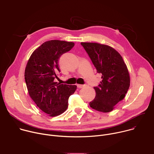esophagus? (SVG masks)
<instances>
[{"mask_svg":"<svg viewBox=\"0 0 154 154\" xmlns=\"http://www.w3.org/2000/svg\"><path fill=\"white\" fill-rule=\"evenodd\" d=\"M77 87L79 88H83L85 86L84 85H80V84L77 85Z\"/></svg>","mask_w":154,"mask_h":154,"instance_id":"obj_1","label":"esophagus"}]
</instances>
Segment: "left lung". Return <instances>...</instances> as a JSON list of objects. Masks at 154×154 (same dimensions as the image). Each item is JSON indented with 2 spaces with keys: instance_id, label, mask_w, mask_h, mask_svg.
Masks as SVG:
<instances>
[{
  "instance_id": "obj_1",
  "label": "left lung",
  "mask_w": 154,
  "mask_h": 154,
  "mask_svg": "<svg viewBox=\"0 0 154 154\" xmlns=\"http://www.w3.org/2000/svg\"><path fill=\"white\" fill-rule=\"evenodd\" d=\"M102 80L94 86L95 99L90 106L104 113L112 111L124 99L130 86V76L122 57L113 48L94 42H81Z\"/></svg>"
}]
</instances>
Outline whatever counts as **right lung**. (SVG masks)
I'll list each match as a JSON object with an SVG mask.
<instances>
[{
  "label": "right lung",
  "instance_id": "1",
  "mask_svg": "<svg viewBox=\"0 0 154 154\" xmlns=\"http://www.w3.org/2000/svg\"><path fill=\"white\" fill-rule=\"evenodd\" d=\"M74 46L72 42L51 40L44 42L30 56L25 70V81L30 97L49 116L64 112L76 85L54 82L60 72L59 59Z\"/></svg>",
  "mask_w": 154,
  "mask_h": 154
}]
</instances>
